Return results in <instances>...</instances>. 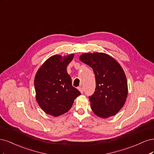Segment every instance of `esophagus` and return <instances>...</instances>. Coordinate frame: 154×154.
<instances>
[{"label": "esophagus", "mask_w": 154, "mask_h": 154, "mask_svg": "<svg viewBox=\"0 0 154 154\" xmlns=\"http://www.w3.org/2000/svg\"><path fill=\"white\" fill-rule=\"evenodd\" d=\"M78 90L80 91V92L81 93H83V92H84V89H83V88H82V87H79L78 88Z\"/></svg>", "instance_id": "34e87169"}]
</instances>
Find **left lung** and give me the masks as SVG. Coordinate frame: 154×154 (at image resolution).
<instances>
[{
    "label": "left lung",
    "instance_id": "obj_1",
    "mask_svg": "<svg viewBox=\"0 0 154 154\" xmlns=\"http://www.w3.org/2000/svg\"><path fill=\"white\" fill-rule=\"evenodd\" d=\"M79 59L93 68L95 75V91L89 97L92 111L102 118L115 115L123 106L128 94L127 78L120 64L101 52L83 54Z\"/></svg>",
    "mask_w": 154,
    "mask_h": 154
}]
</instances>
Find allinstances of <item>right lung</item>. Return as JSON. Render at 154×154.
Listing matches in <instances>:
<instances>
[{"label": "right lung", "mask_w": 154, "mask_h": 154, "mask_svg": "<svg viewBox=\"0 0 154 154\" xmlns=\"http://www.w3.org/2000/svg\"><path fill=\"white\" fill-rule=\"evenodd\" d=\"M74 54L62 57L54 55L49 57L38 70L34 78L36 101L43 111L58 116L68 112L74 100L81 95L72 86L71 77L66 67Z\"/></svg>", "instance_id": "right-lung-1"}]
</instances>
